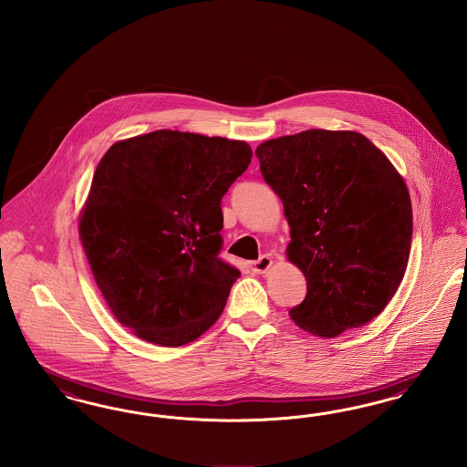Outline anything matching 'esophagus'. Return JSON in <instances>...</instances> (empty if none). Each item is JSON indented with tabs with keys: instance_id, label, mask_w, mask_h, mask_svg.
<instances>
[{
	"instance_id": "1",
	"label": "esophagus",
	"mask_w": 467,
	"mask_h": 467,
	"mask_svg": "<svg viewBox=\"0 0 467 467\" xmlns=\"http://www.w3.org/2000/svg\"><path fill=\"white\" fill-rule=\"evenodd\" d=\"M270 266H272V258L270 256H262V258H258L256 262L251 264V270L254 274H265Z\"/></svg>"
}]
</instances>
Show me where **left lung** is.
<instances>
[{
  "mask_svg": "<svg viewBox=\"0 0 467 467\" xmlns=\"http://www.w3.org/2000/svg\"><path fill=\"white\" fill-rule=\"evenodd\" d=\"M256 157L281 197L304 272V302L289 317L305 331L337 337L365 326L403 281L413 218L403 178L359 132L310 129L265 141Z\"/></svg>",
  "mask_w": 467,
  "mask_h": 467,
  "instance_id": "8db88e82",
  "label": "left lung"
}]
</instances>
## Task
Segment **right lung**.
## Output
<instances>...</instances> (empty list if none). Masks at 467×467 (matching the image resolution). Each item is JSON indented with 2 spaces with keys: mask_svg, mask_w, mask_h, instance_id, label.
I'll use <instances>...</instances> for the list:
<instances>
[{
  "mask_svg": "<svg viewBox=\"0 0 467 467\" xmlns=\"http://www.w3.org/2000/svg\"><path fill=\"white\" fill-rule=\"evenodd\" d=\"M244 141L155 130L115 142L96 169L80 239L120 325L150 344L199 338L241 272L218 254L222 199L251 162Z\"/></svg>",
  "mask_w": 467,
  "mask_h": 467,
  "instance_id": "1",
  "label": "right lung"
}]
</instances>
